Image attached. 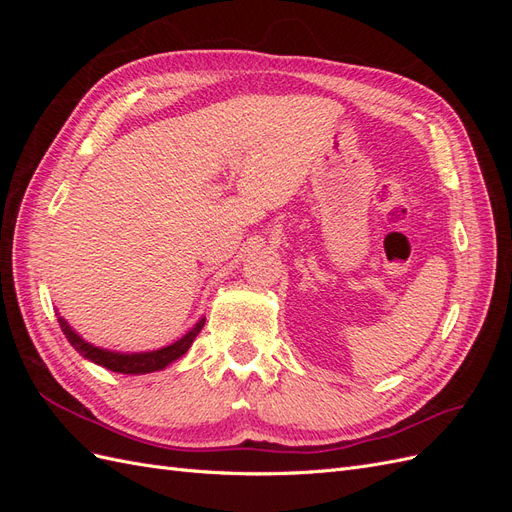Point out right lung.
Instances as JSON below:
<instances>
[{
  "instance_id": "1",
  "label": "right lung",
  "mask_w": 512,
  "mask_h": 512,
  "mask_svg": "<svg viewBox=\"0 0 512 512\" xmlns=\"http://www.w3.org/2000/svg\"><path fill=\"white\" fill-rule=\"evenodd\" d=\"M57 320H59L61 331H64V335L68 337V342L72 344V348L76 352H81L85 359L94 361V363H98V365H102L106 369L117 371V374H149V371L164 369L168 363L177 361L179 356H183L185 352H188V348L192 346L196 335L200 333V329H203V324H205V320H200L190 333H185L179 339V342L170 344L166 348L151 350V352H141V354H138V352L136 354H119V352L102 350V348H96V346L83 342V339L68 327V322L64 318L59 316Z\"/></svg>"
}]
</instances>
